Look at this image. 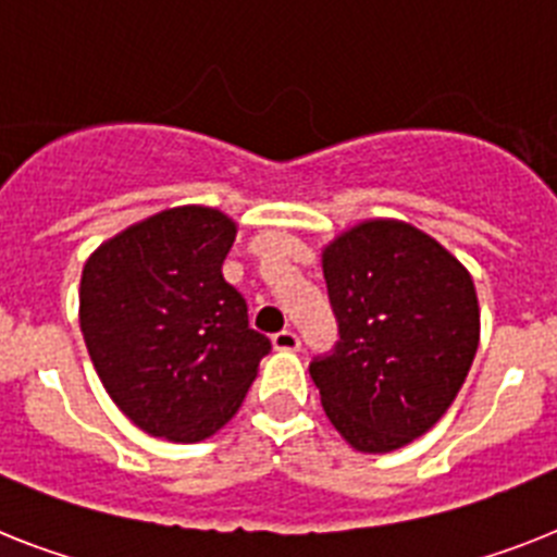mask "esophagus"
Masks as SVG:
<instances>
[{"instance_id":"obj_1","label":"esophagus","mask_w":557,"mask_h":557,"mask_svg":"<svg viewBox=\"0 0 557 557\" xmlns=\"http://www.w3.org/2000/svg\"><path fill=\"white\" fill-rule=\"evenodd\" d=\"M271 343L277 350H300V336L294 334V331H277V334L271 336Z\"/></svg>"}]
</instances>
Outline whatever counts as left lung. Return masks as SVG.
<instances>
[{
	"mask_svg": "<svg viewBox=\"0 0 557 557\" xmlns=\"http://www.w3.org/2000/svg\"><path fill=\"white\" fill-rule=\"evenodd\" d=\"M339 339L308 366L350 447L391 453L450 408L479 348L470 271L401 221H366L322 251Z\"/></svg>",
	"mask_w": 557,
	"mask_h": 557,
	"instance_id": "left-lung-1",
	"label": "left lung"
}]
</instances>
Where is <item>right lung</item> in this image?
I'll return each mask as SVG.
<instances>
[{
	"instance_id": "obj_1",
	"label": "right lung",
	"mask_w": 557,
	"mask_h": 557,
	"mask_svg": "<svg viewBox=\"0 0 557 557\" xmlns=\"http://www.w3.org/2000/svg\"><path fill=\"white\" fill-rule=\"evenodd\" d=\"M237 226L177 207L124 228L84 263L78 322L98 380L144 433L203 442L237 413L271 350L223 280Z\"/></svg>"
}]
</instances>
